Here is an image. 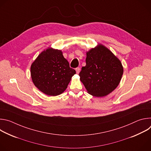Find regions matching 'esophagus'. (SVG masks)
<instances>
[{
	"label": "esophagus",
	"instance_id": "obj_1",
	"mask_svg": "<svg viewBox=\"0 0 151 151\" xmlns=\"http://www.w3.org/2000/svg\"><path fill=\"white\" fill-rule=\"evenodd\" d=\"M76 72L77 73H79V72H80V68H76Z\"/></svg>",
	"mask_w": 151,
	"mask_h": 151
}]
</instances>
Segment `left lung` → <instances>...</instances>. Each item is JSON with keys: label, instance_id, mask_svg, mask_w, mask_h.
<instances>
[{"label": "left lung", "instance_id": "left-lung-1", "mask_svg": "<svg viewBox=\"0 0 151 151\" xmlns=\"http://www.w3.org/2000/svg\"><path fill=\"white\" fill-rule=\"evenodd\" d=\"M86 66L79 73L80 80L89 94L103 97L119 83L123 68L119 60L102 45L87 52Z\"/></svg>", "mask_w": 151, "mask_h": 151}]
</instances>
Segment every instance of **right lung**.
Returning a JSON list of instances; mask_svg holds the SVG:
<instances>
[{
  "label": "right lung",
  "mask_w": 151,
  "mask_h": 151,
  "mask_svg": "<svg viewBox=\"0 0 151 151\" xmlns=\"http://www.w3.org/2000/svg\"><path fill=\"white\" fill-rule=\"evenodd\" d=\"M31 76L36 87L48 96H55L67 88L76 73L60 50L48 48L43 51L31 66Z\"/></svg>",
  "instance_id": "1"
}]
</instances>
